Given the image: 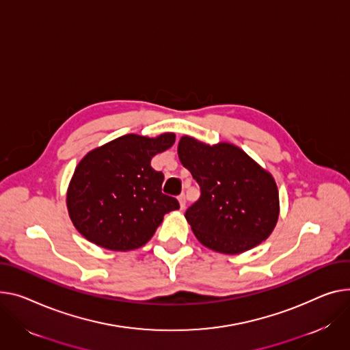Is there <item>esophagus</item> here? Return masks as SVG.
I'll return each instance as SVG.
<instances>
[{
	"label": "esophagus",
	"mask_w": 350,
	"mask_h": 350,
	"mask_svg": "<svg viewBox=\"0 0 350 350\" xmlns=\"http://www.w3.org/2000/svg\"><path fill=\"white\" fill-rule=\"evenodd\" d=\"M178 202H180V209H184L185 208V196L184 194H181L178 197Z\"/></svg>",
	"instance_id": "obj_1"
}]
</instances>
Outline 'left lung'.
<instances>
[{
	"mask_svg": "<svg viewBox=\"0 0 350 350\" xmlns=\"http://www.w3.org/2000/svg\"><path fill=\"white\" fill-rule=\"evenodd\" d=\"M177 153L201 189L184 217L205 247L239 254L270 237L280 202L267 170L228 142L211 146L184 135Z\"/></svg>",
	"mask_w": 350,
	"mask_h": 350,
	"instance_id": "left-lung-1",
	"label": "left lung"
}]
</instances>
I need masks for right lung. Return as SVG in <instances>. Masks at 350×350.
I'll return each mask as SVG.
<instances>
[{
    "label": "right lung",
    "mask_w": 350,
    "mask_h": 350,
    "mask_svg": "<svg viewBox=\"0 0 350 350\" xmlns=\"http://www.w3.org/2000/svg\"><path fill=\"white\" fill-rule=\"evenodd\" d=\"M176 135H124L92 149L67 189V211L80 234L100 247L126 252L144 246L178 201L161 193L165 180L150 160L173 146Z\"/></svg>",
    "instance_id": "right-lung-1"
}]
</instances>
